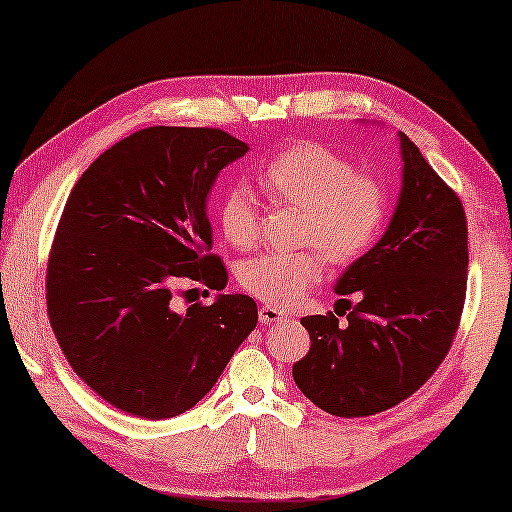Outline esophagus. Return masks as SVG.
I'll return each mask as SVG.
<instances>
[{"instance_id":"esophagus-1","label":"esophagus","mask_w":512,"mask_h":512,"mask_svg":"<svg viewBox=\"0 0 512 512\" xmlns=\"http://www.w3.org/2000/svg\"><path fill=\"white\" fill-rule=\"evenodd\" d=\"M286 313L283 311H279V308L276 306H270V304H265V306H261V311H258V320H261L263 324H276V322H283L286 320Z\"/></svg>"}]
</instances>
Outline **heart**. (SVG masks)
<instances>
[{"label": "heart", "mask_w": 512, "mask_h": 512, "mask_svg": "<svg viewBox=\"0 0 512 512\" xmlns=\"http://www.w3.org/2000/svg\"><path fill=\"white\" fill-rule=\"evenodd\" d=\"M261 183L276 204L299 211L297 242L290 254H261L242 263L240 286L265 304L290 308L322 279V250L331 263H349L370 249L385 215V190L358 174L347 158L320 142L301 140L263 167ZM220 229L238 249L258 240V201L245 183H233L220 199ZM320 248L315 252L312 247Z\"/></svg>", "instance_id": "1"}]
</instances>
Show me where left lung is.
<instances>
[{
    "label": "left lung",
    "instance_id": "left-lung-1",
    "mask_svg": "<svg viewBox=\"0 0 512 512\" xmlns=\"http://www.w3.org/2000/svg\"><path fill=\"white\" fill-rule=\"evenodd\" d=\"M397 140L395 211L379 242L333 286L335 295L356 292L360 301L347 324L333 313L301 320L311 349L292 365V379L317 408L338 417L381 413L420 390L447 356L463 313V204L404 131Z\"/></svg>",
    "mask_w": 512,
    "mask_h": 512
}]
</instances>
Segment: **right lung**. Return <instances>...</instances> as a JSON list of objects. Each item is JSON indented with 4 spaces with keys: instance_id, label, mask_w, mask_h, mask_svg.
<instances>
[{
    "instance_id": "right-lung-1",
    "label": "right lung",
    "mask_w": 512,
    "mask_h": 512,
    "mask_svg": "<svg viewBox=\"0 0 512 512\" xmlns=\"http://www.w3.org/2000/svg\"><path fill=\"white\" fill-rule=\"evenodd\" d=\"M247 152L220 129L149 127L106 149L70 192L47 267L49 322L72 370L124 413H186L256 329L247 295L186 311L172 299L181 281L226 288L224 263L206 254V206Z\"/></svg>"
}]
</instances>
